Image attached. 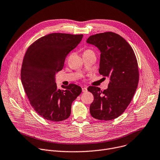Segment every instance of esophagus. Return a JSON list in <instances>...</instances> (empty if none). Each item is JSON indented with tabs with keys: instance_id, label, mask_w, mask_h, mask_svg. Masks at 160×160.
I'll use <instances>...</instances> for the list:
<instances>
[{
	"instance_id": "34e87169",
	"label": "esophagus",
	"mask_w": 160,
	"mask_h": 160,
	"mask_svg": "<svg viewBox=\"0 0 160 160\" xmlns=\"http://www.w3.org/2000/svg\"><path fill=\"white\" fill-rule=\"evenodd\" d=\"M82 92H84V93L87 92V87H82Z\"/></svg>"
}]
</instances>
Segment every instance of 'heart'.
I'll use <instances>...</instances> for the list:
<instances>
[{"instance_id": "1", "label": "heart", "mask_w": 160, "mask_h": 160, "mask_svg": "<svg viewBox=\"0 0 160 160\" xmlns=\"http://www.w3.org/2000/svg\"><path fill=\"white\" fill-rule=\"evenodd\" d=\"M87 51H91V50H90V49H88V50H86L84 52H87Z\"/></svg>"}]
</instances>
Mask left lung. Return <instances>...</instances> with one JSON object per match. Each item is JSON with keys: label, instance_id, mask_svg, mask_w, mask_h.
<instances>
[{"label": "left lung", "instance_id": "1", "mask_svg": "<svg viewBox=\"0 0 160 160\" xmlns=\"http://www.w3.org/2000/svg\"><path fill=\"white\" fill-rule=\"evenodd\" d=\"M87 42L101 51L99 73L109 78L108 88L89 87L93 95L90 112L100 120H113L124 112L138 87L137 59L131 45L119 34L106 32L90 36Z\"/></svg>", "mask_w": 160, "mask_h": 160}]
</instances>
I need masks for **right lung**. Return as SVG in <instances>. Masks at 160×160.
I'll return each mask as SVG.
<instances>
[{"instance_id": "obj_1", "label": "right lung", "mask_w": 160, "mask_h": 160, "mask_svg": "<svg viewBox=\"0 0 160 160\" xmlns=\"http://www.w3.org/2000/svg\"><path fill=\"white\" fill-rule=\"evenodd\" d=\"M83 34L52 33L36 40L23 59L21 81L29 102L44 119L68 118L72 102L81 93L75 84L57 88L55 74L62 70L67 54L81 42Z\"/></svg>"}]
</instances>
